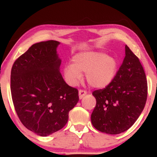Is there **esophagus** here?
Listing matches in <instances>:
<instances>
[{
  "label": "esophagus",
  "mask_w": 157,
  "mask_h": 157,
  "mask_svg": "<svg viewBox=\"0 0 157 157\" xmlns=\"http://www.w3.org/2000/svg\"><path fill=\"white\" fill-rule=\"evenodd\" d=\"M86 95V90H79V98L80 99H83L85 96Z\"/></svg>",
  "instance_id": "obj_1"
}]
</instances>
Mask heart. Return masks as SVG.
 Here are the masks:
<instances>
[{
	"label": "heart",
	"mask_w": 157,
	"mask_h": 157,
	"mask_svg": "<svg viewBox=\"0 0 157 157\" xmlns=\"http://www.w3.org/2000/svg\"><path fill=\"white\" fill-rule=\"evenodd\" d=\"M118 61L113 56L100 52H85L72 58V64H66L63 68L65 81L70 86H76L81 80V72H85L86 80L91 86L105 88L116 77Z\"/></svg>",
	"instance_id": "b5f03b06"
}]
</instances>
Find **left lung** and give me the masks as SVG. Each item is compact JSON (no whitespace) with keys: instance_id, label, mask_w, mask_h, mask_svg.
I'll use <instances>...</instances> for the list:
<instances>
[{"instance_id":"8db88e82","label":"left lung","mask_w":157,"mask_h":157,"mask_svg":"<svg viewBox=\"0 0 157 157\" xmlns=\"http://www.w3.org/2000/svg\"><path fill=\"white\" fill-rule=\"evenodd\" d=\"M96 105L91 115L93 127L101 132L118 134L137 121L145 106L147 81L139 58L125 45V57L113 81L95 90Z\"/></svg>"}]
</instances>
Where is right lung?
<instances>
[{"label":"right lung","instance_id":"add662e5","mask_svg":"<svg viewBox=\"0 0 157 157\" xmlns=\"http://www.w3.org/2000/svg\"><path fill=\"white\" fill-rule=\"evenodd\" d=\"M60 42L34 44L13 64L10 90L22 124L39 136L64 128L68 113L79 101L78 90L66 83L59 71Z\"/></svg>","mask_w":157,"mask_h":157}]
</instances>
